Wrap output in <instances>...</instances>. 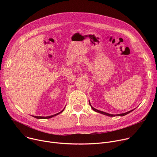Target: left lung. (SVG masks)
<instances>
[{
  "label": "left lung",
  "mask_w": 157,
  "mask_h": 157,
  "mask_svg": "<svg viewBox=\"0 0 157 157\" xmlns=\"http://www.w3.org/2000/svg\"><path fill=\"white\" fill-rule=\"evenodd\" d=\"M89 104H90V105L91 106L92 109H93L94 111H95V112H97V113H98L102 114H104V115H106V116H108V117H123V116H125V115H126V114H127L130 113V112H132V111H134V110L135 109H132V110H130V111H128V112H126V113H121V114H109V113H105V112H104V111H99V110H97V109H95L94 108H93V107L92 106L91 104H90V101H89Z\"/></svg>",
  "instance_id": "obj_1"
}]
</instances>
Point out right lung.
Wrapping results in <instances>:
<instances>
[{
    "label": "right lung",
    "instance_id": "right-lung-1",
    "mask_svg": "<svg viewBox=\"0 0 157 157\" xmlns=\"http://www.w3.org/2000/svg\"><path fill=\"white\" fill-rule=\"evenodd\" d=\"M65 108H64V109H63L62 111H61L60 112L58 113H56V114H53V115H51V116H49V117H37V116H32V117L36 118H37V119H48V118H52V117H55V116H56V115L59 114H60L61 113H62L63 111L65 109Z\"/></svg>",
    "mask_w": 157,
    "mask_h": 157
}]
</instances>
